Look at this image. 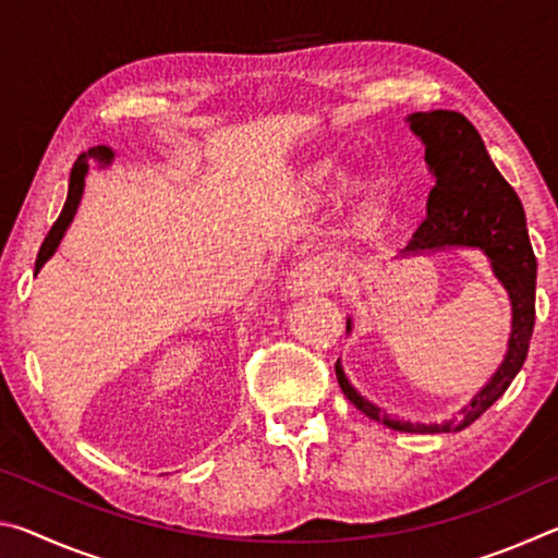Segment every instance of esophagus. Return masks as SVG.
I'll list each match as a JSON object with an SVG mask.
<instances>
[{
	"instance_id": "1",
	"label": "esophagus",
	"mask_w": 558,
	"mask_h": 558,
	"mask_svg": "<svg viewBox=\"0 0 558 558\" xmlns=\"http://www.w3.org/2000/svg\"><path fill=\"white\" fill-rule=\"evenodd\" d=\"M335 286L332 272L323 260H302L300 266L292 268L288 278V292L290 295H305V292H319L329 290Z\"/></svg>"
}]
</instances>
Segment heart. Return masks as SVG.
I'll list each match as a JSON object with an SVG mask.
<instances>
[{
    "label": "heart",
    "instance_id": "obj_1",
    "mask_svg": "<svg viewBox=\"0 0 558 558\" xmlns=\"http://www.w3.org/2000/svg\"><path fill=\"white\" fill-rule=\"evenodd\" d=\"M332 165L329 162H319V165H315L313 169H310V179H313V182H325L327 177H332Z\"/></svg>",
    "mask_w": 558,
    "mask_h": 558
}]
</instances>
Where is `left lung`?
Returning <instances> with one entry per match:
<instances>
[{"mask_svg":"<svg viewBox=\"0 0 558 558\" xmlns=\"http://www.w3.org/2000/svg\"><path fill=\"white\" fill-rule=\"evenodd\" d=\"M405 122L426 147V162L436 184L428 194L426 219L415 229L403 253L418 256L423 251H438L446 245L483 251L495 278L502 282L512 302V335H509L507 354L480 393L472 396V401L462 405L458 415H450L442 423L396 418L354 389L339 359L335 372L347 399L384 426L403 433H458L477 421L522 369L536 317V258L529 243L524 206L489 159L475 125L456 110L413 112ZM347 332H352V319H347Z\"/></svg>","mask_w":558,"mask_h":558,"instance_id":"left-lung-1","label":"left lung"}]
</instances>
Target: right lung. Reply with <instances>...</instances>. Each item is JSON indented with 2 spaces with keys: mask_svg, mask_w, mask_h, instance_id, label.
<instances>
[{
  "mask_svg": "<svg viewBox=\"0 0 558 558\" xmlns=\"http://www.w3.org/2000/svg\"><path fill=\"white\" fill-rule=\"evenodd\" d=\"M90 159H96L100 167H108L112 162V149L106 145H98V147H90L88 153H83V155H78V159H75V165L71 169V182H69V199H65L63 211L59 219H56V223L51 226L49 235H46V241L39 251V258H36V272H39L44 263L53 256V251L59 248L65 229H69V223L73 221V214H75V209H78V202L83 196V184H86Z\"/></svg>",
  "mask_w": 558,
  "mask_h": 558,
  "instance_id": "1",
  "label": "right lung"
}]
</instances>
